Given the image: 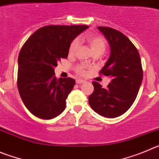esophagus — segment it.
<instances>
[{
	"label": "esophagus",
	"mask_w": 159,
	"mask_h": 159,
	"mask_svg": "<svg viewBox=\"0 0 159 159\" xmlns=\"http://www.w3.org/2000/svg\"><path fill=\"white\" fill-rule=\"evenodd\" d=\"M76 82H77V84H82V83L85 82V81L82 79H78V80H76Z\"/></svg>",
	"instance_id": "esophagus-1"
}]
</instances>
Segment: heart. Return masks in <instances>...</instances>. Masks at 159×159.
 I'll use <instances>...</instances> for the list:
<instances>
[{
	"label": "heart",
	"instance_id": "b5f03b06",
	"mask_svg": "<svg viewBox=\"0 0 159 159\" xmlns=\"http://www.w3.org/2000/svg\"><path fill=\"white\" fill-rule=\"evenodd\" d=\"M87 42L89 43L90 46V48L92 50L93 53H100L102 54L105 51L106 48V42L104 40V39L101 35H88L85 36ZM79 39H74V40L71 42L69 47V55H73L74 53L76 52L79 47ZM76 71L80 75H85L88 72L87 67L85 65H78L76 67Z\"/></svg>",
	"mask_w": 159,
	"mask_h": 159
}]
</instances>
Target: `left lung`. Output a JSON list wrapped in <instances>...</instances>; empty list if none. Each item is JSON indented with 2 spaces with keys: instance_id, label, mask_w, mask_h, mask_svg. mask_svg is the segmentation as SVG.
I'll list each match as a JSON object with an SVG mask.
<instances>
[{
  "instance_id": "1",
  "label": "left lung",
  "mask_w": 159,
  "mask_h": 159,
  "mask_svg": "<svg viewBox=\"0 0 159 159\" xmlns=\"http://www.w3.org/2000/svg\"><path fill=\"white\" fill-rule=\"evenodd\" d=\"M110 45L111 54L100 74L111 78L107 89L93 81L89 97L90 107L99 115L114 118L123 115L135 101L143 81V68L138 50L120 31L98 27Z\"/></svg>"
}]
</instances>
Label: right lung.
<instances>
[{"label":"right lung","mask_w":159,"mask_h":159,"mask_svg":"<svg viewBox=\"0 0 159 159\" xmlns=\"http://www.w3.org/2000/svg\"><path fill=\"white\" fill-rule=\"evenodd\" d=\"M88 28L48 25L35 31L23 45L18 57L17 87L24 105L38 118L51 120L65 109L75 80L57 79L54 67L67 58L70 44Z\"/></svg>","instance_id":"obj_1"}]
</instances>
